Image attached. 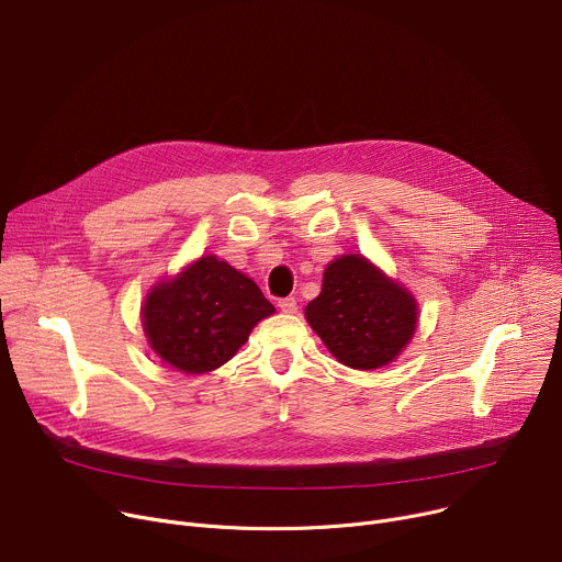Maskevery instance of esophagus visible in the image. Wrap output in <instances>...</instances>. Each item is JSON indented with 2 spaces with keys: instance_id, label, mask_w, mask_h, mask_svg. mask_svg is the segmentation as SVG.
Listing matches in <instances>:
<instances>
[{
  "instance_id": "1",
  "label": "esophagus",
  "mask_w": 562,
  "mask_h": 562,
  "mask_svg": "<svg viewBox=\"0 0 562 562\" xmlns=\"http://www.w3.org/2000/svg\"><path fill=\"white\" fill-rule=\"evenodd\" d=\"M278 307L284 314H295L297 312V301H295V297H282V301H278Z\"/></svg>"
}]
</instances>
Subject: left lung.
<instances>
[{"mask_svg": "<svg viewBox=\"0 0 562 562\" xmlns=\"http://www.w3.org/2000/svg\"><path fill=\"white\" fill-rule=\"evenodd\" d=\"M418 316L416 295L357 252L329 261L321 293L305 307L331 357L355 370L395 361L414 339Z\"/></svg>", "mask_w": 562, "mask_h": 562, "instance_id": "left-lung-1", "label": "left lung"}]
</instances>
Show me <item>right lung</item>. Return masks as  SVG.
Wrapping results in <instances>:
<instances>
[{"label": "right lung", "mask_w": 562, "mask_h": 562, "mask_svg": "<svg viewBox=\"0 0 562 562\" xmlns=\"http://www.w3.org/2000/svg\"><path fill=\"white\" fill-rule=\"evenodd\" d=\"M139 314L156 357L182 375H205L231 361L276 307L248 276L210 252L148 289Z\"/></svg>", "instance_id": "right-lung-1"}]
</instances>
